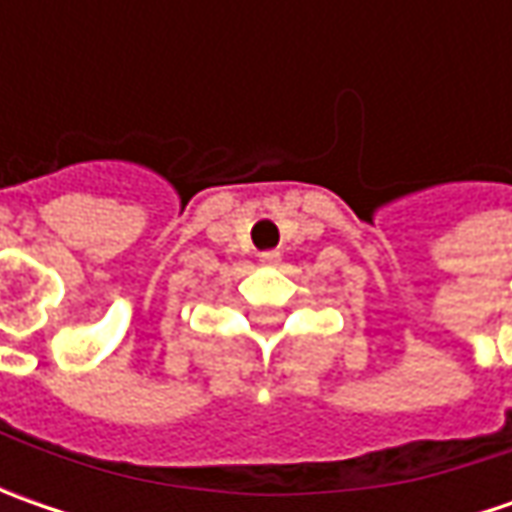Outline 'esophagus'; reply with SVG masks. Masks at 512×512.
I'll use <instances>...</instances> for the list:
<instances>
[{
	"label": "esophagus",
	"mask_w": 512,
	"mask_h": 512,
	"mask_svg": "<svg viewBox=\"0 0 512 512\" xmlns=\"http://www.w3.org/2000/svg\"><path fill=\"white\" fill-rule=\"evenodd\" d=\"M259 262H262L265 267H276L279 265V253H276V250H267V253L259 256Z\"/></svg>",
	"instance_id": "obj_1"
}]
</instances>
